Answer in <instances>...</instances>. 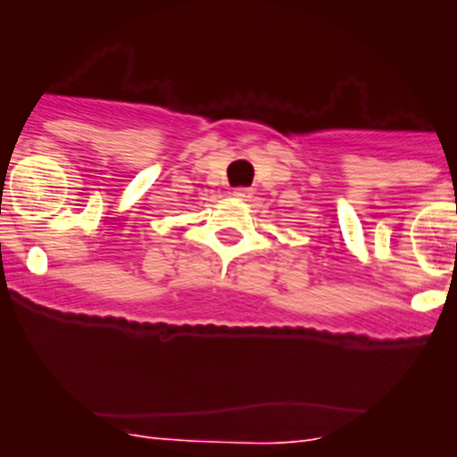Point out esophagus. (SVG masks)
Returning a JSON list of instances; mask_svg holds the SVG:
<instances>
[{
	"mask_svg": "<svg viewBox=\"0 0 457 457\" xmlns=\"http://www.w3.org/2000/svg\"><path fill=\"white\" fill-rule=\"evenodd\" d=\"M234 196H237V199H247V196H250V187H237V190H234Z\"/></svg>",
	"mask_w": 457,
	"mask_h": 457,
	"instance_id": "esophagus-1",
	"label": "esophagus"
}]
</instances>
